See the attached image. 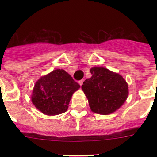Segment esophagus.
<instances>
[{"label":"esophagus","instance_id":"obj_1","mask_svg":"<svg viewBox=\"0 0 157 157\" xmlns=\"http://www.w3.org/2000/svg\"><path fill=\"white\" fill-rule=\"evenodd\" d=\"M83 82H84V79H82V80H80V81H78V83H79V85H80V86L82 85Z\"/></svg>","mask_w":157,"mask_h":157}]
</instances>
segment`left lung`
<instances>
[{
	"label": "left lung",
	"instance_id": "left-lung-1",
	"mask_svg": "<svg viewBox=\"0 0 157 157\" xmlns=\"http://www.w3.org/2000/svg\"><path fill=\"white\" fill-rule=\"evenodd\" d=\"M92 77L82 86L91 110L109 115L123 105L128 96V86L120 75L109 69L95 67L90 69Z\"/></svg>",
	"mask_w": 157,
	"mask_h": 157
}]
</instances>
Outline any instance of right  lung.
Listing matches in <instances>:
<instances>
[{"label": "right lung", "instance_id": "obj_1", "mask_svg": "<svg viewBox=\"0 0 157 157\" xmlns=\"http://www.w3.org/2000/svg\"><path fill=\"white\" fill-rule=\"evenodd\" d=\"M79 87L68 73L63 69H56L35 83L31 101L44 114H61L67 110L72 94Z\"/></svg>", "mask_w": 157, "mask_h": 157}]
</instances>
